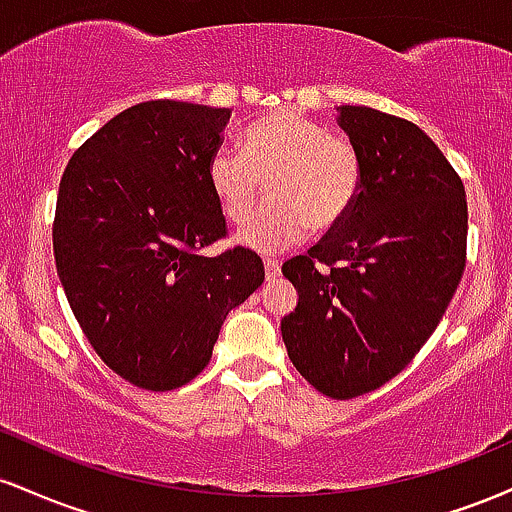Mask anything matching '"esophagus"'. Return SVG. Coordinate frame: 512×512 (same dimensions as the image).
<instances>
[{"label": "esophagus", "instance_id": "esophagus-1", "mask_svg": "<svg viewBox=\"0 0 512 512\" xmlns=\"http://www.w3.org/2000/svg\"><path fill=\"white\" fill-rule=\"evenodd\" d=\"M264 274H267V281H276L281 274V262L274 260V257H267L264 260Z\"/></svg>", "mask_w": 512, "mask_h": 512}]
</instances>
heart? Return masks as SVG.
I'll use <instances>...</instances> for the list:
<instances>
[{
    "mask_svg": "<svg viewBox=\"0 0 512 512\" xmlns=\"http://www.w3.org/2000/svg\"><path fill=\"white\" fill-rule=\"evenodd\" d=\"M207 178L223 216L236 226L250 221L270 180L272 202L243 233L245 245L267 252L293 245L308 228L334 231L354 209L363 170L349 139L293 110H276L243 129L240 151L219 146Z\"/></svg>",
    "mask_w": 512,
    "mask_h": 512,
    "instance_id": "obj_1",
    "label": "heart"
}]
</instances>
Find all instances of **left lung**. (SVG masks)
<instances>
[{"mask_svg": "<svg viewBox=\"0 0 512 512\" xmlns=\"http://www.w3.org/2000/svg\"><path fill=\"white\" fill-rule=\"evenodd\" d=\"M337 122L361 156V192L281 267L298 291L281 337L317 392L351 399L402 373L448 310L467 262V197L414 122L366 105H342Z\"/></svg>", "mask_w": 512, "mask_h": 512, "instance_id": "8db88e82", "label": "left lung"}]
</instances>
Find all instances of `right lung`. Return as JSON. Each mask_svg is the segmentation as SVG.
<instances>
[{
	"mask_svg": "<svg viewBox=\"0 0 512 512\" xmlns=\"http://www.w3.org/2000/svg\"><path fill=\"white\" fill-rule=\"evenodd\" d=\"M231 110L146 101L86 139L60 180L52 248L76 322L127 383L166 392L202 373L228 310L264 281L226 238L209 158Z\"/></svg>",
	"mask_w": 512,
	"mask_h": 512,
	"instance_id": "1",
	"label": "right lung"
}]
</instances>
